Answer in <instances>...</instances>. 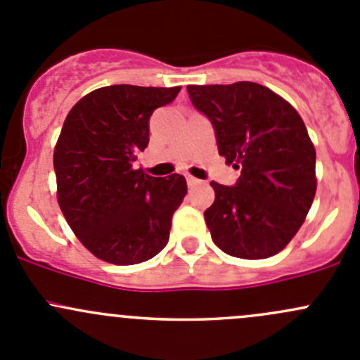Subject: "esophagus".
I'll return each mask as SVG.
<instances>
[{
	"instance_id": "obj_1",
	"label": "esophagus",
	"mask_w": 360,
	"mask_h": 360,
	"mask_svg": "<svg viewBox=\"0 0 360 360\" xmlns=\"http://www.w3.org/2000/svg\"><path fill=\"white\" fill-rule=\"evenodd\" d=\"M186 183H188V186L193 188V186H197V184H200V181L193 176H186Z\"/></svg>"
}]
</instances>
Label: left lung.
<instances>
[{
    "instance_id": "obj_1",
    "label": "left lung",
    "mask_w": 360,
    "mask_h": 360,
    "mask_svg": "<svg viewBox=\"0 0 360 360\" xmlns=\"http://www.w3.org/2000/svg\"><path fill=\"white\" fill-rule=\"evenodd\" d=\"M198 111L212 122L217 150L240 169L235 186L212 181L203 212L214 244L242 259L281 252L304 223L315 191V148L291 104L252 82L188 85Z\"/></svg>"
}]
</instances>
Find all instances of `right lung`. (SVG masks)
Here are the masks:
<instances>
[{
    "label": "right lung",
    "mask_w": 360,
    "mask_h": 360,
    "mask_svg": "<svg viewBox=\"0 0 360 360\" xmlns=\"http://www.w3.org/2000/svg\"><path fill=\"white\" fill-rule=\"evenodd\" d=\"M179 90L103 86L82 97L64 120L53 150L57 202L78 240L106 263H143L169 242L186 179L153 177L134 162L150 143V116Z\"/></svg>",
    "instance_id": "obj_1"
}]
</instances>
